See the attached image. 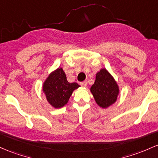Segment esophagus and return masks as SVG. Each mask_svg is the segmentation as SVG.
<instances>
[{
	"mask_svg": "<svg viewBox=\"0 0 158 158\" xmlns=\"http://www.w3.org/2000/svg\"><path fill=\"white\" fill-rule=\"evenodd\" d=\"M86 85H87V82H86V81H84V82H81V86H82V87L86 88Z\"/></svg>",
	"mask_w": 158,
	"mask_h": 158,
	"instance_id": "34e87169",
	"label": "esophagus"
}]
</instances>
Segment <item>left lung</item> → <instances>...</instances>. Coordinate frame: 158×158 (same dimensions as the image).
Segmentation results:
<instances>
[{
  "label": "left lung",
  "mask_w": 158,
  "mask_h": 158,
  "mask_svg": "<svg viewBox=\"0 0 158 158\" xmlns=\"http://www.w3.org/2000/svg\"><path fill=\"white\" fill-rule=\"evenodd\" d=\"M90 92L99 107L106 109L117 101L119 86L112 74L103 68L96 73L95 83L90 88Z\"/></svg>",
  "instance_id": "1"
}]
</instances>
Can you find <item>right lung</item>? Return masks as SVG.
Returning a JSON list of instances; mask_svg holds the SVG:
<instances>
[{
    "instance_id": "right-lung-1",
    "label": "right lung",
    "mask_w": 158,
    "mask_h": 158,
    "mask_svg": "<svg viewBox=\"0 0 158 158\" xmlns=\"http://www.w3.org/2000/svg\"><path fill=\"white\" fill-rule=\"evenodd\" d=\"M80 87L77 83H69L62 68L51 72L42 84V92L46 100L52 107H64L69 100L74 90Z\"/></svg>"
}]
</instances>
